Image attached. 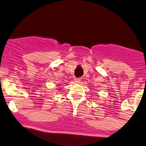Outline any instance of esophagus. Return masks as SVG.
I'll return each mask as SVG.
<instances>
[{
    "label": "esophagus",
    "mask_w": 146,
    "mask_h": 146,
    "mask_svg": "<svg viewBox=\"0 0 146 146\" xmlns=\"http://www.w3.org/2000/svg\"><path fill=\"white\" fill-rule=\"evenodd\" d=\"M74 80H75V82L76 83H79L80 82V80H81V78H75V79H74Z\"/></svg>",
    "instance_id": "34e87169"
}]
</instances>
